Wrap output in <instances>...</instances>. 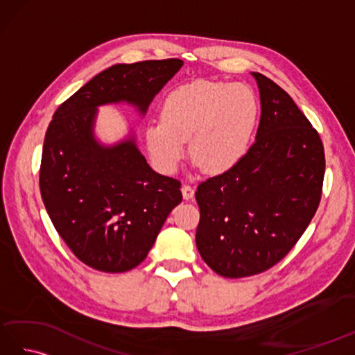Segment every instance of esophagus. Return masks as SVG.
I'll list each match as a JSON object with an SVG mask.
<instances>
[{"label":"esophagus","mask_w":355,"mask_h":355,"mask_svg":"<svg viewBox=\"0 0 355 355\" xmlns=\"http://www.w3.org/2000/svg\"><path fill=\"white\" fill-rule=\"evenodd\" d=\"M182 192H183V198H184V200H191V198H193V193H195V191H193V187H192V186H189V184H183V186H182Z\"/></svg>","instance_id":"esophagus-1"}]
</instances>
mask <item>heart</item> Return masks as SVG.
<instances>
[{"mask_svg": "<svg viewBox=\"0 0 355 355\" xmlns=\"http://www.w3.org/2000/svg\"><path fill=\"white\" fill-rule=\"evenodd\" d=\"M259 102L250 87L232 82L195 80L166 96L162 120L146 126L150 162L173 173L186 155V140L197 166L224 173L243 162L259 122Z\"/></svg>", "mask_w": 355, "mask_h": 355, "instance_id": "b5f03b06", "label": "heart"}]
</instances>
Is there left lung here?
<instances>
[{
	"label": "left lung",
	"mask_w": 355,
	"mask_h": 355,
	"mask_svg": "<svg viewBox=\"0 0 355 355\" xmlns=\"http://www.w3.org/2000/svg\"><path fill=\"white\" fill-rule=\"evenodd\" d=\"M256 140L236 168L198 184L197 248L224 277L262 273L285 258L322 197L325 153L319 132L288 96L261 73Z\"/></svg>",
	"instance_id": "left-lung-1"
}]
</instances>
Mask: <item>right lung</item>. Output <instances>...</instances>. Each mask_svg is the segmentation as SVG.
I'll use <instances>...</instances> for the list:
<instances>
[{
	"label": "right lung",
	"mask_w": 355,
	"mask_h": 355,
	"mask_svg": "<svg viewBox=\"0 0 355 355\" xmlns=\"http://www.w3.org/2000/svg\"><path fill=\"white\" fill-rule=\"evenodd\" d=\"M183 61H141L103 70L69 97L45 132L40 169L44 206L79 261L122 273L146 258L182 183L150 169L134 137L103 146L94 139L97 107L128 102L145 114Z\"/></svg>",
	"instance_id": "right-lung-1"
}]
</instances>
